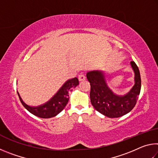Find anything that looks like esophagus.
I'll return each instance as SVG.
<instances>
[{"instance_id":"34e87169","label":"esophagus","mask_w":158,"mask_h":158,"mask_svg":"<svg viewBox=\"0 0 158 158\" xmlns=\"http://www.w3.org/2000/svg\"><path fill=\"white\" fill-rule=\"evenodd\" d=\"M78 79L80 81H85V76L84 75V74H80L79 77H78Z\"/></svg>"}]
</instances>
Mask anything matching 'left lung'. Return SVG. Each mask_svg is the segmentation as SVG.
I'll list each match as a JSON object with an SVG mask.
<instances>
[{"label":"left lung","instance_id":"8db88e82","mask_svg":"<svg viewBox=\"0 0 158 158\" xmlns=\"http://www.w3.org/2000/svg\"><path fill=\"white\" fill-rule=\"evenodd\" d=\"M135 72V85L126 95H115L106 83L103 71L93 70L86 74L90 82V98L96 110L109 118H118L125 115L135 107L141 90L139 69L134 61L130 62Z\"/></svg>","mask_w":158,"mask_h":158}]
</instances>
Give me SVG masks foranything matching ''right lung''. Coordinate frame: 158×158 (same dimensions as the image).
<instances>
[{
    "label": "right lung",
    "instance_id": "add662e5",
    "mask_svg": "<svg viewBox=\"0 0 158 158\" xmlns=\"http://www.w3.org/2000/svg\"><path fill=\"white\" fill-rule=\"evenodd\" d=\"M78 84L79 79L77 77L68 80L49 101L36 107L26 105L22 100L18 92L17 93L21 104L29 112L42 118H49L56 116L63 110L68 102L69 91L75 88Z\"/></svg>",
    "mask_w": 158,
    "mask_h": 158
}]
</instances>
